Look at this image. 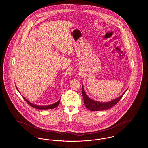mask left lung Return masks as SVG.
Segmentation results:
<instances>
[{
  "label": "left lung",
  "mask_w": 148,
  "mask_h": 148,
  "mask_svg": "<svg viewBox=\"0 0 148 148\" xmlns=\"http://www.w3.org/2000/svg\"><path fill=\"white\" fill-rule=\"evenodd\" d=\"M127 89L121 95L115 99L112 100L110 101L103 102H99L95 100H92L89 98V96L86 94L84 91V86L82 85V96L84 99V105L86 107L91 111H101L108 109L109 108H112L114 106L117 104L120 99L123 96L125 92L127 90Z\"/></svg>",
  "instance_id": "8db88e82"
}]
</instances>
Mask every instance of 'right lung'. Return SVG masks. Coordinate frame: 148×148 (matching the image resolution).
Segmentation results:
<instances>
[{
    "instance_id": "add662e5",
    "label": "right lung",
    "mask_w": 148,
    "mask_h": 148,
    "mask_svg": "<svg viewBox=\"0 0 148 148\" xmlns=\"http://www.w3.org/2000/svg\"><path fill=\"white\" fill-rule=\"evenodd\" d=\"M16 87L17 90H18V92H19V90H18V88L16 87ZM23 97L24 100H25V101L27 102V103H28V104H29L30 106H31L32 107L36 108V109H54V108H56V107L59 105V103H60V99H59V100H58L56 102L54 103H53V104H49V105H46V106L36 105V104L32 103L31 102H30L29 101L27 100L25 97H24V96H23Z\"/></svg>"
}]
</instances>
